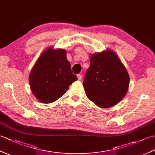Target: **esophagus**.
<instances>
[{"instance_id":"1","label":"esophagus","mask_w":155,"mask_h":155,"mask_svg":"<svg viewBox=\"0 0 155 155\" xmlns=\"http://www.w3.org/2000/svg\"><path fill=\"white\" fill-rule=\"evenodd\" d=\"M77 78H78V80H81L82 78V75L81 74H77Z\"/></svg>"}]
</instances>
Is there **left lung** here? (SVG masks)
I'll list each match as a JSON object with an SVG mask.
<instances>
[{
    "label": "left lung",
    "mask_w": 155,
    "mask_h": 155,
    "mask_svg": "<svg viewBox=\"0 0 155 155\" xmlns=\"http://www.w3.org/2000/svg\"><path fill=\"white\" fill-rule=\"evenodd\" d=\"M129 75L118 56L111 50L92 54L83 87L87 97L98 107L114 106L126 95Z\"/></svg>",
    "instance_id": "left-lung-1"
}]
</instances>
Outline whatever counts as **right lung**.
<instances>
[{
	"instance_id": "right-lung-1",
	"label": "right lung",
	"mask_w": 155,
	"mask_h": 155,
	"mask_svg": "<svg viewBox=\"0 0 155 155\" xmlns=\"http://www.w3.org/2000/svg\"><path fill=\"white\" fill-rule=\"evenodd\" d=\"M77 80L64 49L47 48L34 65L29 75L31 91L42 103H51L61 97Z\"/></svg>"
}]
</instances>
